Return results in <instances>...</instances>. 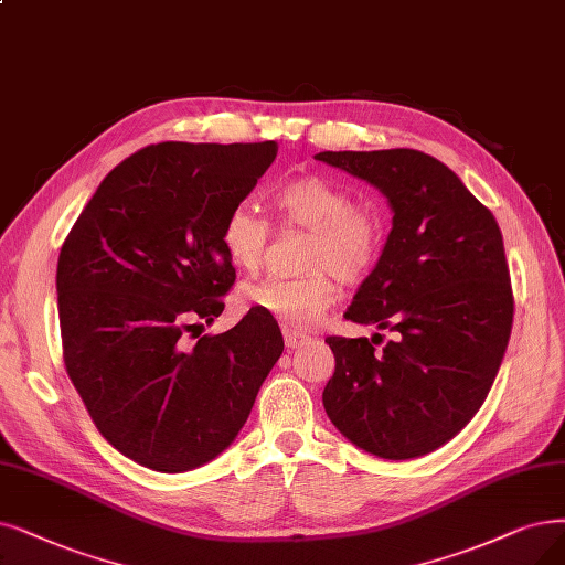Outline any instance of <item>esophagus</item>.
Masks as SVG:
<instances>
[{
	"mask_svg": "<svg viewBox=\"0 0 565 565\" xmlns=\"http://www.w3.org/2000/svg\"><path fill=\"white\" fill-rule=\"evenodd\" d=\"M282 338H285V348H289V350H295V348H299V345H303L308 341V335L297 333V331H291V329H285Z\"/></svg>",
	"mask_w": 565,
	"mask_h": 565,
	"instance_id": "obj_1",
	"label": "esophagus"
}]
</instances>
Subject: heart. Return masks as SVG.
I'll return each mask as SVG.
<instances>
[{"instance_id":"b5f03b06","label":"heart","mask_w":565,"mask_h":565,"mask_svg":"<svg viewBox=\"0 0 565 565\" xmlns=\"http://www.w3.org/2000/svg\"><path fill=\"white\" fill-rule=\"evenodd\" d=\"M287 227L310 232L303 268L310 274L268 278L241 291L245 306L274 318L291 331H308L335 299V280L356 282L380 257L382 217L369 204H352L350 194L322 175L291 178L274 194ZM270 238L268 222L250 206L236 204L222 222L224 253L241 270L259 268Z\"/></svg>"}]
</instances>
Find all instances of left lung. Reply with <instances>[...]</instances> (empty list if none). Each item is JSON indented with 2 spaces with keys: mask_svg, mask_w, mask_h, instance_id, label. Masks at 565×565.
<instances>
[{
  "mask_svg": "<svg viewBox=\"0 0 565 565\" xmlns=\"http://www.w3.org/2000/svg\"><path fill=\"white\" fill-rule=\"evenodd\" d=\"M315 160L366 180L394 213L345 320L398 335L380 352L369 338H327L335 371L324 411L369 455L424 457L476 417L510 341L499 222L452 169L419 150H324Z\"/></svg>",
  "mask_w": 565,
  "mask_h": 565,
  "instance_id": "8db88e82",
  "label": "left lung"
}]
</instances>
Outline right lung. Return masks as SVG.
Instances as JSON below:
<instances>
[{"mask_svg":"<svg viewBox=\"0 0 565 565\" xmlns=\"http://www.w3.org/2000/svg\"><path fill=\"white\" fill-rule=\"evenodd\" d=\"M276 154V141L148 146L102 180L62 245L66 373L99 434L146 468L222 455L282 354L278 322L255 308L204 333L236 280L222 222Z\"/></svg>","mask_w":565,"mask_h":565,"instance_id":"add662e5","label":"right lung"}]
</instances>
